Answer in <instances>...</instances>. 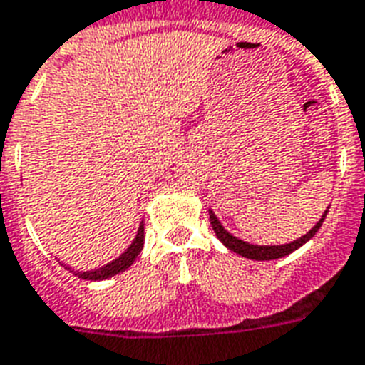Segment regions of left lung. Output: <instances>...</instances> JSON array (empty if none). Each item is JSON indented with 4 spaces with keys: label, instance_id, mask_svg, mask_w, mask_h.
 <instances>
[{
    "label": "left lung",
    "instance_id": "obj_1",
    "mask_svg": "<svg viewBox=\"0 0 365 365\" xmlns=\"http://www.w3.org/2000/svg\"><path fill=\"white\" fill-rule=\"evenodd\" d=\"M326 215H327V211L322 215V219L316 222V227L312 228V230H309V232L304 234V236H301L299 240H295V242H291V244H284V245L247 244V242H244V240L236 238V236H232L230 232H227V230H225V227H222L221 222H219V219L215 217L213 211H209V221H211V227H213L215 234H217V238L221 240L222 244L227 245L230 251H234V253H238V255L245 257V259H253V261H272V259H282V257L289 255V253H293L295 250H299L301 245L307 244V242H309V240L312 238L316 232H318V228L322 227V222H324V219H326Z\"/></svg>",
    "mask_w": 365,
    "mask_h": 365
}]
</instances>
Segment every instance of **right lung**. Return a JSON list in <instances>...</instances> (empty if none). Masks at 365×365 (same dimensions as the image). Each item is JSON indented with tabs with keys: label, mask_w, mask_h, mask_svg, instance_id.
<instances>
[{
	"label": "right lung",
	"mask_w": 365,
	"mask_h": 365,
	"mask_svg": "<svg viewBox=\"0 0 365 365\" xmlns=\"http://www.w3.org/2000/svg\"><path fill=\"white\" fill-rule=\"evenodd\" d=\"M143 244H144V225L140 222V227H138V232L133 240V244L129 245L125 250V253H121L115 261L108 262V264H104L103 268H95V270H89V272H74L76 276H80L83 279H106V278H112L115 274L123 272L127 268L131 267L133 261L137 259L140 250H143Z\"/></svg>",
	"instance_id": "obj_1"
}]
</instances>
